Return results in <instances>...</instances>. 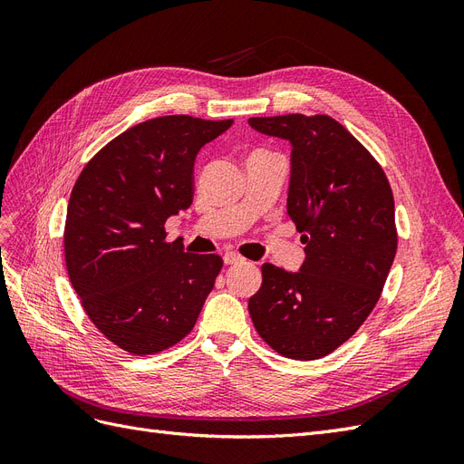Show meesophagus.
<instances>
[{"label":"esophagus","mask_w":464,"mask_h":464,"mask_svg":"<svg viewBox=\"0 0 464 464\" xmlns=\"http://www.w3.org/2000/svg\"><path fill=\"white\" fill-rule=\"evenodd\" d=\"M224 263L227 265H240V263H246V259L242 257V256H237V254H234V251H228V254H224Z\"/></svg>","instance_id":"obj_1"}]
</instances>
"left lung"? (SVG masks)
<instances>
[{"label":"left lung","instance_id":"obj_1","mask_svg":"<svg viewBox=\"0 0 464 464\" xmlns=\"http://www.w3.org/2000/svg\"><path fill=\"white\" fill-rule=\"evenodd\" d=\"M247 123L292 145L286 210L305 244L298 273L261 266L249 315L278 354L317 360L346 343L382 296L397 254L392 191L383 168L331 116Z\"/></svg>","mask_w":464,"mask_h":464}]
</instances>
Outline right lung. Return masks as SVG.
<instances>
[{"label": "right lung", "mask_w": 464, "mask_h": 464, "mask_svg": "<svg viewBox=\"0 0 464 464\" xmlns=\"http://www.w3.org/2000/svg\"><path fill=\"white\" fill-rule=\"evenodd\" d=\"M232 120L162 116L98 150L67 205L69 280L94 327L137 356L157 354L193 329L222 269L218 256L166 242L164 222L193 201V164Z\"/></svg>", "instance_id": "obj_1"}]
</instances>
